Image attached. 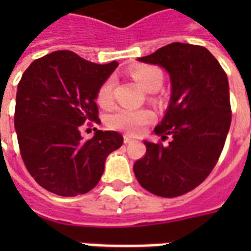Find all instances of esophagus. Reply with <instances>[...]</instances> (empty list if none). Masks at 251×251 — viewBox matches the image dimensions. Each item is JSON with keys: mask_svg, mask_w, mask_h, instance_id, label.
I'll return each instance as SVG.
<instances>
[{"mask_svg": "<svg viewBox=\"0 0 251 251\" xmlns=\"http://www.w3.org/2000/svg\"><path fill=\"white\" fill-rule=\"evenodd\" d=\"M133 141L134 139L130 137V135H124V143H125V145H129V143H131Z\"/></svg>", "mask_w": 251, "mask_h": 251, "instance_id": "esophagus-1", "label": "esophagus"}]
</instances>
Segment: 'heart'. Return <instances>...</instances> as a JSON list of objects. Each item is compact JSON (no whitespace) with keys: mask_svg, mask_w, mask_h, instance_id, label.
<instances>
[{"mask_svg":"<svg viewBox=\"0 0 251 251\" xmlns=\"http://www.w3.org/2000/svg\"><path fill=\"white\" fill-rule=\"evenodd\" d=\"M131 76L143 90L153 92L157 91L163 84L164 75L160 69L151 65H143L131 70ZM113 87L114 82L112 78H108L99 87L96 94V102L102 108H108L113 102ZM153 120V112L147 108L141 109H120L113 110L108 114L106 124L112 129L121 130L131 135H138L142 133V130L146 125Z\"/></svg>","mask_w":251,"mask_h":251,"instance_id":"1","label":"heart"}]
</instances>
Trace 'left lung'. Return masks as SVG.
I'll return each mask as SVG.
<instances>
[{
    "label": "left lung",
    "instance_id": "8db88e82",
    "mask_svg": "<svg viewBox=\"0 0 251 251\" xmlns=\"http://www.w3.org/2000/svg\"><path fill=\"white\" fill-rule=\"evenodd\" d=\"M138 60L169 73L171 102L153 131L172 139L168 146L145 142L134 175L150 193L175 198L201 185L220 157L232 120L228 78L201 45L172 43Z\"/></svg>",
    "mask_w": 251,
    "mask_h": 251
}]
</instances>
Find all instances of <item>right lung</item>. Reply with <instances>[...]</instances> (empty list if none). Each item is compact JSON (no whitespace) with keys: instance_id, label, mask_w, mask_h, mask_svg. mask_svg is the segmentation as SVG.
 <instances>
[{"instance_id":"add662e5","label":"right lung","mask_w":251,"mask_h":251,"mask_svg":"<svg viewBox=\"0 0 251 251\" xmlns=\"http://www.w3.org/2000/svg\"><path fill=\"white\" fill-rule=\"evenodd\" d=\"M118 66L98 65L72 50L37 58L18 84L14 125L27 171L41 187L61 197L92 190L106 156L124 143L116 131L83 139L80 130L99 122L96 94Z\"/></svg>"}]
</instances>
